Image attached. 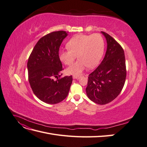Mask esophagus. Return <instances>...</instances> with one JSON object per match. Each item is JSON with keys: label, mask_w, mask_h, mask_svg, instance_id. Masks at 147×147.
Returning a JSON list of instances; mask_svg holds the SVG:
<instances>
[{"label": "esophagus", "mask_w": 147, "mask_h": 147, "mask_svg": "<svg viewBox=\"0 0 147 147\" xmlns=\"http://www.w3.org/2000/svg\"><path fill=\"white\" fill-rule=\"evenodd\" d=\"M80 76H76V75H74L73 76V78L74 79H77V80H78V79H79L80 78Z\"/></svg>", "instance_id": "esophagus-1"}]
</instances>
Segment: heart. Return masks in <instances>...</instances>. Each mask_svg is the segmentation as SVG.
<instances>
[{
    "instance_id": "heart-1",
    "label": "heart",
    "mask_w": 147,
    "mask_h": 147,
    "mask_svg": "<svg viewBox=\"0 0 147 147\" xmlns=\"http://www.w3.org/2000/svg\"><path fill=\"white\" fill-rule=\"evenodd\" d=\"M67 47L69 50L60 52V59L64 64L70 65L78 55L79 59L66 70L68 74L78 75L87 67L94 68L98 65L104 54V40L97 33L77 35L70 40Z\"/></svg>"
}]
</instances>
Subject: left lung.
<instances>
[{
    "mask_svg": "<svg viewBox=\"0 0 147 147\" xmlns=\"http://www.w3.org/2000/svg\"><path fill=\"white\" fill-rule=\"evenodd\" d=\"M107 47L100 64L89 75L86 94L92 102L100 105L113 100L121 92L125 83L126 68L123 48L110 35L101 32Z\"/></svg>",
    "mask_w": 147,
    "mask_h": 147,
    "instance_id": "8db88e82",
    "label": "left lung"
}]
</instances>
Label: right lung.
Listing matches in <instances>:
<instances>
[{"instance_id": "right-lung-1", "label": "right lung", "mask_w": 147, "mask_h": 147, "mask_svg": "<svg viewBox=\"0 0 147 147\" xmlns=\"http://www.w3.org/2000/svg\"><path fill=\"white\" fill-rule=\"evenodd\" d=\"M67 36L65 31L48 34L35 45L28 62L29 82L34 94L49 104L63 101L67 96L72 76L60 78L63 70L59 50L63 40Z\"/></svg>"}]
</instances>
